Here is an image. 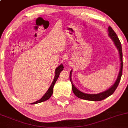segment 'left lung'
<instances>
[{"mask_svg":"<svg viewBox=\"0 0 128 128\" xmlns=\"http://www.w3.org/2000/svg\"><path fill=\"white\" fill-rule=\"evenodd\" d=\"M108 36L112 40L114 45L116 48V49L118 51V53H119L120 60V68L119 74L118 75L117 78H116V81L112 86H110L109 88L107 89L106 91H103V92H99V93L98 94L84 93V92L79 90L77 88H76V86L73 84V82H72V70H71L70 72V80L71 83H72V91H73L75 96L78 97V98L87 100H91V101H100V100H103V99L108 98L110 95L112 94L118 87V84L120 82V79L122 75V69H123V54H122V44H121L116 33L114 32V30H113L112 28L110 26L108 28Z\"/></svg>","mask_w":128,"mask_h":128,"instance_id":"1","label":"left lung"}]
</instances>
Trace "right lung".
Returning <instances> with one entry per match:
<instances>
[{
	"mask_svg": "<svg viewBox=\"0 0 128 128\" xmlns=\"http://www.w3.org/2000/svg\"><path fill=\"white\" fill-rule=\"evenodd\" d=\"M63 68H64V67H63L62 64H60L58 67L56 68V69H55V76L54 77L53 82H52V84H51V86H50V88H48V90H47L46 93H45V94L42 96V98L40 99H39V100H37V101H36L35 102L31 103L30 104H36L42 102L47 100L48 99H49L50 98V97L52 96V94H53V87L54 86L55 83H56V82L57 81L58 78L59 77V75H60V73L61 72V71L63 70Z\"/></svg>",
	"mask_w": 128,
	"mask_h": 128,
	"instance_id": "obj_1",
	"label": "right lung"
}]
</instances>
